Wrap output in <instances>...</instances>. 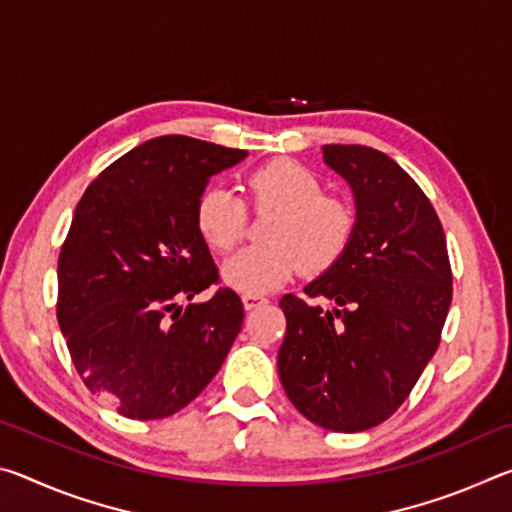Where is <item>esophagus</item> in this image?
I'll list each match as a JSON object with an SVG mask.
<instances>
[{"label":"esophagus","instance_id":"esophagus-1","mask_svg":"<svg viewBox=\"0 0 512 512\" xmlns=\"http://www.w3.org/2000/svg\"><path fill=\"white\" fill-rule=\"evenodd\" d=\"M241 300H244V307H246V309H255V307L264 305V302H266L264 296H250V293H246V296L241 298Z\"/></svg>","mask_w":512,"mask_h":512}]
</instances>
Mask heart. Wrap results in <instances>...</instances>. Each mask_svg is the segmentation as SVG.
<instances>
[{
  "label": "heart",
  "mask_w": 512,
  "mask_h": 512,
  "mask_svg": "<svg viewBox=\"0 0 512 512\" xmlns=\"http://www.w3.org/2000/svg\"><path fill=\"white\" fill-rule=\"evenodd\" d=\"M257 212L275 210L266 223L262 246L241 250L223 266V280L250 296L273 291L302 268L320 273L348 248L354 232L352 210L325 196L323 185L302 164L273 160L246 178ZM196 225L205 244L228 253L246 235L248 210L228 187H210L198 198Z\"/></svg>",
  "instance_id": "b5f03b06"
}]
</instances>
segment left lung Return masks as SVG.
<instances>
[{"label": "left lung", "instance_id": "obj_1", "mask_svg": "<svg viewBox=\"0 0 512 512\" xmlns=\"http://www.w3.org/2000/svg\"><path fill=\"white\" fill-rule=\"evenodd\" d=\"M323 160L350 185L357 221L345 253L305 287L334 307L280 300L277 372L307 420L354 433L391 418L438 350L452 268L438 214L400 164L359 144H325Z\"/></svg>", "mask_w": 512, "mask_h": 512}]
</instances>
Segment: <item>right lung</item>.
I'll return each mask as SVG.
<instances>
[{"instance_id":"obj_1","label":"right lung","mask_w":512,"mask_h":512,"mask_svg":"<svg viewBox=\"0 0 512 512\" xmlns=\"http://www.w3.org/2000/svg\"><path fill=\"white\" fill-rule=\"evenodd\" d=\"M246 151L164 135L99 173L58 257L56 316L83 384L124 418H169L196 400L235 343L244 305L219 282L196 225L210 176Z\"/></svg>"}]
</instances>
